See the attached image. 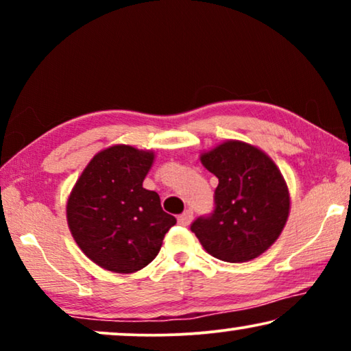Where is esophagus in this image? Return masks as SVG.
Wrapping results in <instances>:
<instances>
[{"label":"esophagus","mask_w":351,"mask_h":351,"mask_svg":"<svg viewBox=\"0 0 351 351\" xmlns=\"http://www.w3.org/2000/svg\"><path fill=\"white\" fill-rule=\"evenodd\" d=\"M177 220H179L180 225H190L191 220H193V210L186 209L184 214H180L179 217H177Z\"/></svg>","instance_id":"obj_1"}]
</instances>
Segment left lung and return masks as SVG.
I'll list each match as a JSON object with an SVG mask.
<instances>
[{
  "instance_id": "8db88e82",
  "label": "left lung",
  "mask_w": 351,
  "mask_h": 351,
  "mask_svg": "<svg viewBox=\"0 0 351 351\" xmlns=\"http://www.w3.org/2000/svg\"><path fill=\"white\" fill-rule=\"evenodd\" d=\"M199 160L219 185L214 213L196 219L191 232L219 261L258 257L280 238L289 217V190L281 171L265 152L241 141L219 143Z\"/></svg>"
}]
</instances>
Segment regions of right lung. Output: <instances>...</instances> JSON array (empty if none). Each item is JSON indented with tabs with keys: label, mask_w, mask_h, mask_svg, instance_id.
Returning a JSON list of instances; mask_svg holds the SVG:
<instances>
[{
	"label": "right lung",
	"mask_w": 351,
	"mask_h": 351,
	"mask_svg": "<svg viewBox=\"0 0 351 351\" xmlns=\"http://www.w3.org/2000/svg\"><path fill=\"white\" fill-rule=\"evenodd\" d=\"M153 160L152 150L112 145L89 161L71 189L66 201L71 237L105 270H142L177 222L162 210L160 195L143 189Z\"/></svg>",
	"instance_id": "1"
}]
</instances>
